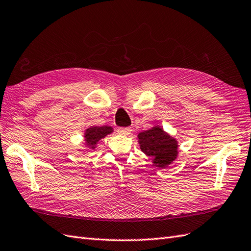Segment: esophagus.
<instances>
[{
  "label": "esophagus",
  "instance_id": "1",
  "mask_svg": "<svg viewBox=\"0 0 251 251\" xmlns=\"http://www.w3.org/2000/svg\"><path fill=\"white\" fill-rule=\"evenodd\" d=\"M118 132H119L120 134H123V136H128V134H130L131 129H130V128L123 127V128H119Z\"/></svg>",
  "mask_w": 251,
  "mask_h": 251
}]
</instances>
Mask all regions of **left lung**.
I'll use <instances>...</instances> for the list:
<instances>
[{"label": "left lung", "instance_id": "1", "mask_svg": "<svg viewBox=\"0 0 251 251\" xmlns=\"http://www.w3.org/2000/svg\"><path fill=\"white\" fill-rule=\"evenodd\" d=\"M138 142L141 151L151 158L157 168H168L178 157V141L159 125L139 132Z\"/></svg>", "mask_w": 251, "mask_h": 251}]
</instances>
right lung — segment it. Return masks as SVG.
<instances>
[{"mask_svg": "<svg viewBox=\"0 0 251 251\" xmlns=\"http://www.w3.org/2000/svg\"><path fill=\"white\" fill-rule=\"evenodd\" d=\"M113 132V128L111 126H91L87 128L83 131V141H85V145L87 146V150L82 151L85 152L94 151L98 146V143L101 139L106 138L108 134H111ZM83 152V153H85Z\"/></svg>", "mask_w": 251, "mask_h": 251, "instance_id": "right-lung-1", "label": "right lung"}]
</instances>
